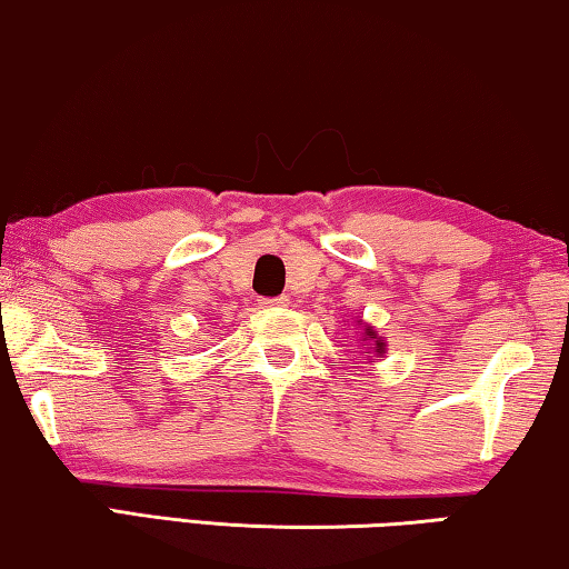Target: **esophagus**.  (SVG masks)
<instances>
[{"label":"esophagus","instance_id":"34e87169","mask_svg":"<svg viewBox=\"0 0 569 569\" xmlns=\"http://www.w3.org/2000/svg\"><path fill=\"white\" fill-rule=\"evenodd\" d=\"M287 302H290L287 297H264V300H262L264 307H284Z\"/></svg>","mask_w":569,"mask_h":569}]
</instances>
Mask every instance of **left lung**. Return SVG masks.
I'll return each mask as SVG.
<instances>
[{
    "mask_svg": "<svg viewBox=\"0 0 569 569\" xmlns=\"http://www.w3.org/2000/svg\"><path fill=\"white\" fill-rule=\"evenodd\" d=\"M366 335H372V330H366ZM376 352H383V342L376 340Z\"/></svg>",
    "mask_w": 569,
    "mask_h": 569,
    "instance_id": "left-lung-1",
    "label": "left lung"
}]
</instances>
